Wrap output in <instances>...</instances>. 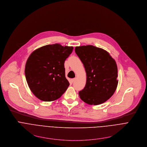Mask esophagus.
<instances>
[{
  "mask_svg": "<svg viewBox=\"0 0 147 147\" xmlns=\"http://www.w3.org/2000/svg\"><path fill=\"white\" fill-rule=\"evenodd\" d=\"M75 79H76V78H74V79H71V83H73L74 81L75 80Z\"/></svg>",
  "mask_w": 147,
  "mask_h": 147,
  "instance_id": "esophagus-1",
  "label": "esophagus"
}]
</instances>
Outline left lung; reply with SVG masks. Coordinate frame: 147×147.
<instances>
[{
  "label": "left lung",
  "instance_id": "obj_1",
  "mask_svg": "<svg viewBox=\"0 0 147 147\" xmlns=\"http://www.w3.org/2000/svg\"><path fill=\"white\" fill-rule=\"evenodd\" d=\"M75 51L86 73L84 89L79 92L81 100L90 105H98L109 99L118 85L115 61L106 50L93 45L76 47Z\"/></svg>",
  "mask_w": 147,
  "mask_h": 147
}]
</instances>
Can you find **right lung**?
<instances>
[{
	"label": "right lung",
	"instance_id": "obj_1",
	"mask_svg": "<svg viewBox=\"0 0 147 147\" xmlns=\"http://www.w3.org/2000/svg\"><path fill=\"white\" fill-rule=\"evenodd\" d=\"M73 49L59 44H50L30 54L26 63L25 75L28 87L38 99L54 101L66 91L69 83L65 78L64 62Z\"/></svg>",
	"mask_w": 147,
	"mask_h": 147
}]
</instances>
